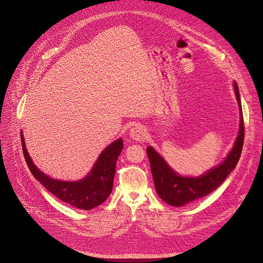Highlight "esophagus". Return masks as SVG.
<instances>
[{
    "label": "esophagus",
    "instance_id": "1",
    "mask_svg": "<svg viewBox=\"0 0 263 263\" xmlns=\"http://www.w3.org/2000/svg\"><path fill=\"white\" fill-rule=\"evenodd\" d=\"M146 130L141 125L134 126L130 131V137L135 141H143L146 138Z\"/></svg>",
    "mask_w": 263,
    "mask_h": 263
}]
</instances>
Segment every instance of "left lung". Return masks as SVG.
<instances>
[{
	"label": "left lung",
	"mask_w": 263,
	"mask_h": 263,
	"mask_svg": "<svg viewBox=\"0 0 263 263\" xmlns=\"http://www.w3.org/2000/svg\"><path fill=\"white\" fill-rule=\"evenodd\" d=\"M234 91L240 109L239 131L231 152L223 163L216 168L211 169L199 178L180 177L167 165L163 158L153 147L148 146L146 148L156 191L159 197L166 203L173 206H182L209 195L225 181L229 173L235 168L242 151L245 125L236 82H234Z\"/></svg>",
	"instance_id": "left-lung-1"
}]
</instances>
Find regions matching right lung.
Segmentation results:
<instances>
[{"instance_id":"add662e5","label":"right lung","mask_w":263,"mask_h":263,"mask_svg":"<svg viewBox=\"0 0 263 263\" xmlns=\"http://www.w3.org/2000/svg\"><path fill=\"white\" fill-rule=\"evenodd\" d=\"M21 138L26 162L34 178L62 201L87 211L100 205L111 193L117 160L124 146L122 138L108 145L98 158L89 176L77 182H63L45 176L31 160L23 134H21Z\"/></svg>"}]
</instances>
